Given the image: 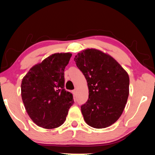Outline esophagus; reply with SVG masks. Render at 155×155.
I'll use <instances>...</instances> for the list:
<instances>
[{"label": "esophagus", "mask_w": 155, "mask_h": 155, "mask_svg": "<svg viewBox=\"0 0 155 155\" xmlns=\"http://www.w3.org/2000/svg\"><path fill=\"white\" fill-rule=\"evenodd\" d=\"M72 94H73V95H75V94H76V90L72 91Z\"/></svg>", "instance_id": "obj_1"}]
</instances>
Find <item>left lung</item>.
<instances>
[{
  "mask_svg": "<svg viewBox=\"0 0 155 155\" xmlns=\"http://www.w3.org/2000/svg\"><path fill=\"white\" fill-rule=\"evenodd\" d=\"M89 88V99L81 106L88 125L105 128L119 119L129 95L130 78L114 58L99 50L87 49L74 58Z\"/></svg>",
  "mask_w": 155,
  "mask_h": 155,
  "instance_id": "8db88e82",
  "label": "left lung"
}]
</instances>
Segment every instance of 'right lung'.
Returning <instances> with one entry per match:
<instances>
[{"instance_id":"add662e5","label":"right lung","mask_w":155,"mask_h":155,"mask_svg":"<svg viewBox=\"0 0 155 155\" xmlns=\"http://www.w3.org/2000/svg\"><path fill=\"white\" fill-rule=\"evenodd\" d=\"M71 53H56L32 68L23 78L21 97L29 116L45 129L64 124L74 103L72 93L64 87V68Z\"/></svg>"}]
</instances>
